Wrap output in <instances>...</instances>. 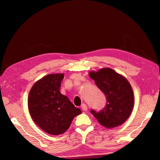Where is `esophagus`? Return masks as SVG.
<instances>
[{"mask_svg":"<svg viewBox=\"0 0 160 160\" xmlns=\"http://www.w3.org/2000/svg\"><path fill=\"white\" fill-rule=\"evenodd\" d=\"M81 109L85 112V111L88 110V107H87V105L85 104H82V105H81Z\"/></svg>","mask_w":160,"mask_h":160,"instance_id":"obj_1","label":"esophagus"}]
</instances>
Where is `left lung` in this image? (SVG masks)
<instances>
[{
  "mask_svg": "<svg viewBox=\"0 0 160 160\" xmlns=\"http://www.w3.org/2000/svg\"><path fill=\"white\" fill-rule=\"evenodd\" d=\"M89 74L107 99L104 109L99 112L92 109V114L106 128L121 125L131 115L134 104L133 92L128 81L111 68H102Z\"/></svg>",
  "mask_w": 160,
  "mask_h": 160,
  "instance_id": "left-lung-1",
  "label": "left lung"
}]
</instances>
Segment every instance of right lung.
I'll list each match as a JSON object with an SVG mask.
<instances>
[{
    "mask_svg": "<svg viewBox=\"0 0 160 160\" xmlns=\"http://www.w3.org/2000/svg\"><path fill=\"white\" fill-rule=\"evenodd\" d=\"M63 74H51L32 86L28 109L37 125L45 132L56 135L66 132L75 116L81 113L66 96L60 92Z\"/></svg>",
    "mask_w": 160,
    "mask_h": 160,
    "instance_id": "right-lung-1",
    "label": "right lung"
}]
</instances>
